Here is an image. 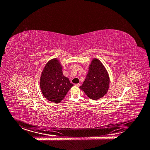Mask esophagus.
Wrapping results in <instances>:
<instances>
[{"label":"esophagus","instance_id":"esophagus-1","mask_svg":"<svg viewBox=\"0 0 150 150\" xmlns=\"http://www.w3.org/2000/svg\"><path fill=\"white\" fill-rule=\"evenodd\" d=\"M75 86H77V87H79V86H81V84L80 83H76L75 84Z\"/></svg>","mask_w":150,"mask_h":150}]
</instances>
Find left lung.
I'll return each instance as SVG.
<instances>
[{
    "mask_svg": "<svg viewBox=\"0 0 150 150\" xmlns=\"http://www.w3.org/2000/svg\"><path fill=\"white\" fill-rule=\"evenodd\" d=\"M89 71L81 86L79 87L89 98L97 100L106 95L109 86V77L103 64L93 59Z\"/></svg>",
    "mask_w": 150,
    "mask_h": 150,
    "instance_id": "8db88e82",
    "label": "left lung"
}]
</instances>
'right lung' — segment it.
I'll return each instance as SVG.
<instances>
[{
	"label": "right lung",
	"instance_id": "right-lung-1",
	"mask_svg": "<svg viewBox=\"0 0 150 150\" xmlns=\"http://www.w3.org/2000/svg\"><path fill=\"white\" fill-rule=\"evenodd\" d=\"M40 86L47 100L59 103L64 99L73 84L63 75L62 67L59 60L55 58L48 62L44 67Z\"/></svg>",
	"mask_w": 150,
	"mask_h": 150
}]
</instances>
